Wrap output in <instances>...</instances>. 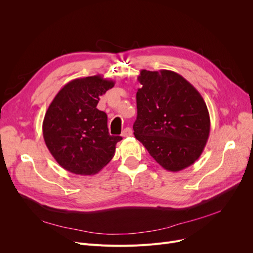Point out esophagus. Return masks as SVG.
I'll return each mask as SVG.
<instances>
[{"instance_id":"34e87169","label":"esophagus","mask_w":253,"mask_h":253,"mask_svg":"<svg viewBox=\"0 0 253 253\" xmlns=\"http://www.w3.org/2000/svg\"><path fill=\"white\" fill-rule=\"evenodd\" d=\"M131 135H132V130H131V128L126 127V128L122 131V136H123V137H128V136H131Z\"/></svg>"}]
</instances>
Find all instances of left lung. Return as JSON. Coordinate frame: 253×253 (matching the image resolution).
Wrapping results in <instances>:
<instances>
[{
	"mask_svg": "<svg viewBox=\"0 0 253 253\" xmlns=\"http://www.w3.org/2000/svg\"><path fill=\"white\" fill-rule=\"evenodd\" d=\"M136 93L134 136L156 162L172 172L193 165L210 132L207 105L198 90L175 72L142 70Z\"/></svg>",
	"mask_w": 253,
	"mask_h": 253,
	"instance_id": "obj_1",
	"label": "left lung"
}]
</instances>
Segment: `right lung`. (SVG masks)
<instances>
[{
  "mask_svg": "<svg viewBox=\"0 0 253 253\" xmlns=\"http://www.w3.org/2000/svg\"><path fill=\"white\" fill-rule=\"evenodd\" d=\"M114 85V81L100 75L75 79L50 103L43 121V136L63 169L93 175L113 159L122 137L110 135L108 116L96 105L99 96Z\"/></svg>",
  "mask_w": 253,
  "mask_h": 253,
  "instance_id": "obj_1",
  "label": "right lung"
}]
</instances>
